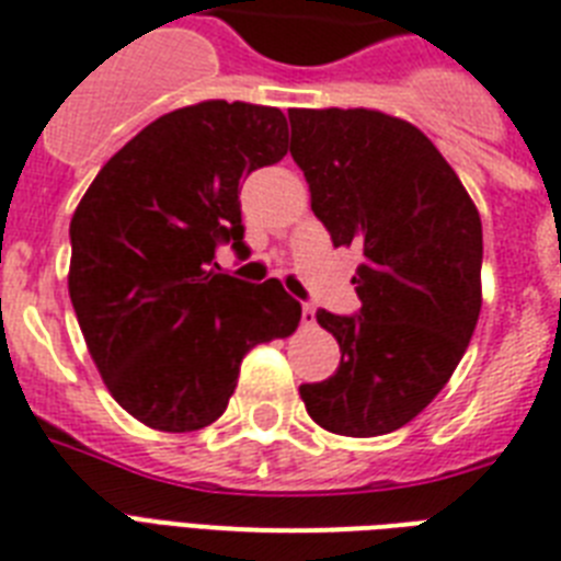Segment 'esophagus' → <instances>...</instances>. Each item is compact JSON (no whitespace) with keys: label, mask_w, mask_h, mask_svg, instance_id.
I'll use <instances>...</instances> for the list:
<instances>
[{"label":"esophagus","mask_w":561,"mask_h":561,"mask_svg":"<svg viewBox=\"0 0 561 561\" xmlns=\"http://www.w3.org/2000/svg\"><path fill=\"white\" fill-rule=\"evenodd\" d=\"M301 324L304 327L316 324V309L309 307V304H304V309H301Z\"/></svg>","instance_id":"1"}]
</instances>
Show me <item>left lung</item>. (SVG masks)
Segmentation results:
<instances>
[{
  "mask_svg": "<svg viewBox=\"0 0 561 561\" xmlns=\"http://www.w3.org/2000/svg\"><path fill=\"white\" fill-rule=\"evenodd\" d=\"M293 153L309 203L356 245L358 316L318 309L342 362L301 385L321 428L376 437L411 423L449 382L481 316V217L428 138L379 110H295Z\"/></svg>",
  "mask_w": 561,
  "mask_h": 561,
  "instance_id": "8db88e82",
  "label": "left lung"
}]
</instances>
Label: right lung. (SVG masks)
I'll return each instance as SVG.
<instances>
[{"label": "right lung", "instance_id": "add662e5", "mask_svg": "<svg viewBox=\"0 0 561 561\" xmlns=\"http://www.w3.org/2000/svg\"><path fill=\"white\" fill-rule=\"evenodd\" d=\"M289 150L286 115L203 101L147 124L112 156L71 217L69 295L103 385L156 432L222 416L252 347L286 339L301 304L280 280L219 272L245 252L240 182Z\"/></svg>", "mask_w": 561, "mask_h": 561}]
</instances>
